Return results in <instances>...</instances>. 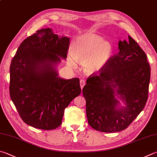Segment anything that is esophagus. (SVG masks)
I'll list each match as a JSON object with an SVG mask.
<instances>
[{"label":"esophagus","instance_id":"esophagus-1","mask_svg":"<svg viewBox=\"0 0 157 157\" xmlns=\"http://www.w3.org/2000/svg\"><path fill=\"white\" fill-rule=\"evenodd\" d=\"M85 84H86V82H85V80H84V79H81V80H80V86H81L82 89L85 86Z\"/></svg>","mask_w":157,"mask_h":157}]
</instances>
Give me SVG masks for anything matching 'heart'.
Here are the masks:
<instances>
[{
	"instance_id": "1",
	"label": "heart",
	"mask_w": 157,
	"mask_h": 157,
	"mask_svg": "<svg viewBox=\"0 0 157 157\" xmlns=\"http://www.w3.org/2000/svg\"><path fill=\"white\" fill-rule=\"evenodd\" d=\"M114 53L113 45L104 42L103 37L95 33H88L79 36L71 45V53L68 63L75 66V60L83 62L85 72L93 73L101 71L106 66Z\"/></svg>"
}]
</instances>
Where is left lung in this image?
I'll return each instance as SVG.
<instances>
[{"mask_svg": "<svg viewBox=\"0 0 157 157\" xmlns=\"http://www.w3.org/2000/svg\"><path fill=\"white\" fill-rule=\"evenodd\" d=\"M119 42V52L99 73L88 77L82 90L88 124L103 132L125 130L139 115L148 98L150 67L135 40ZM119 95L126 106L116 108Z\"/></svg>", "mask_w": 157, "mask_h": 157, "instance_id": "obj_1", "label": "left lung"}]
</instances>
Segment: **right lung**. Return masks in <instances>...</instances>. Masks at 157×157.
Masks as SVG:
<instances>
[{"label":"right lung","mask_w":157,"mask_h":157,"mask_svg":"<svg viewBox=\"0 0 157 157\" xmlns=\"http://www.w3.org/2000/svg\"><path fill=\"white\" fill-rule=\"evenodd\" d=\"M69 43V38L42 29L22 42L11 60L10 97L29 126L56 129L65 108L81 93L79 79H62L54 68L60 58H67Z\"/></svg>","instance_id":"right-lung-1"}]
</instances>
